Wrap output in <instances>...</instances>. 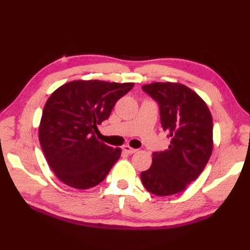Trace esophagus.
Listing matches in <instances>:
<instances>
[{
    "instance_id": "34e87169",
    "label": "esophagus",
    "mask_w": 250,
    "mask_h": 250,
    "mask_svg": "<svg viewBox=\"0 0 250 250\" xmlns=\"http://www.w3.org/2000/svg\"><path fill=\"white\" fill-rule=\"evenodd\" d=\"M122 150H124L125 152H126V153H128V154H133V153H135V152L138 151L137 149H133V147H131L129 146H122Z\"/></svg>"
}]
</instances>
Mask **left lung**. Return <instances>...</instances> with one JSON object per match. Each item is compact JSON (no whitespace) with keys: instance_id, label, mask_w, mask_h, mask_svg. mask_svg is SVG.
I'll list each match as a JSON object with an SVG mask.
<instances>
[{"instance_id":"1","label":"left lung","mask_w":250,"mask_h":250,"mask_svg":"<svg viewBox=\"0 0 250 250\" xmlns=\"http://www.w3.org/2000/svg\"><path fill=\"white\" fill-rule=\"evenodd\" d=\"M142 90L158 103L171 143L167 150L152 153V166L141 173V181L154 195H173L195 181L208 162L213 119L204 100L184 84L153 83Z\"/></svg>"}]
</instances>
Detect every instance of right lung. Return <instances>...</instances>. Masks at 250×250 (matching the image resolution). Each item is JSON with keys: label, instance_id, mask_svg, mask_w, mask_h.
Segmentation results:
<instances>
[{"label": "right lung", "instance_id": "1", "mask_svg": "<svg viewBox=\"0 0 250 250\" xmlns=\"http://www.w3.org/2000/svg\"><path fill=\"white\" fill-rule=\"evenodd\" d=\"M133 83L75 80L55 90L45 104L39 137L49 167L70 188L87 189L104 180L121 149L97 140V125L107 120Z\"/></svg>", "mask_w": 250, "mask_h": 250}]
</instances>
